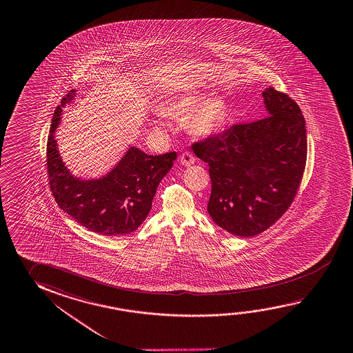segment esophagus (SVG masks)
I'll use <instances>...</instances> for the list:
<instances>
[{
	"instance_id": "1",
	"label": "esophagus",
	"mask_w": 353,
	"mask_h": 353,
	"mask_svg": "<svg viewBox=\"0 0 353 353\" xmlns=\"http://www.w3.org/2000/svg\"><path fill=\"white\" fill-rule=\"evenodd\" d=\"M179 162L183 165V166H191L194 163V157L192 155L191 152H183L181 157H179Z\"/></svg>"
}]
</instances>
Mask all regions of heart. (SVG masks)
<instances>
[{
    "mask_svg": "<svg viewBox=\"0 0 353 353\" xmlns=\"http://www.w3.org/2000/svg\"><path fill=\"white\" fill-rule=\"evenodd\" d=\"M203 99V94L198 92L174 96L160 104V110L163 114L174 118L188 116L201 104ZM224 117L225 110L223 102L219 99H210L192 113L188 118V128L196 137L209 138L221 129Z\"/></svg>",
    "mask_w": 353,
    "mask_h": 353,
    "instance_id": "obj_1",
    "label": "heart"
}]
</instances>
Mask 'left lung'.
I'll list each match as a JSON object with an SVG mask.
<instances>
[{
  "label": "left lung",
  "mask_w": 353,
  "mask_h": 353,
  "mask_svg": "<svg viewBox=\"0 0 353 353\" xmlns=\"http://www.w3.org/2000/svg\"><path fill=\"white\" fill-rule=\"evenodd\" d=\"M262 96L266 118L235 124L192 146L208 163L209 215L239 237L265 232L285 213L305 168V121L299 105L273 87Z\"/></svg>",
  "instance_id": "left-lung-1"
}]
</instances>
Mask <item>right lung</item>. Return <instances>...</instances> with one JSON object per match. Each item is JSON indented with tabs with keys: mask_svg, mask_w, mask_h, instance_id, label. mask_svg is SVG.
I'll return each mask as SVG.
<instances>
[{
	"mask_svg": "<svg viewBox=\"0 0 353 353\" xmlns=\"http://www.w3.org/2000/svg\"><path fill=\"white\" fill-rule=\"evenodd\" d=\"M75 96L76 90L69 91L52 117L47 144L48 174L52 196L65 213L90 232L105 236L135 232L150 212L157 185L172 168L177 154L148 155L130 146L116 166L102 177H76L61 160L54 135L63 108Z\"/></svg>",
	"mask_w": 353,
	"mask_h": 353,
	"instance_id": "add662e5",
	"label": "right lung"
}]
</instances>
